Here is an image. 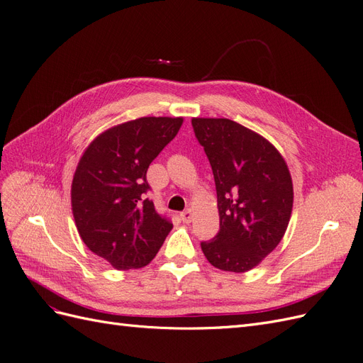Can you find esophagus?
Segmentation results:
<instances>
[{
    "instance_id": "34e87169",
    "label": "esophagus",
    "mask_w": 363,
    "mask_h": 363,
    "mask_svg": "<svg viewBox=\"0 0 363 363\" xmlns=\"http://www.w3.org/2000/svg\"><path fill=\"white\" fill-rule=\"evenodd\" d=\"M192 218H194V213H192L191 208H188V211H184V212L180 213V219H182L184 224L192 223Z\"/></svg>"
}]
</instances>
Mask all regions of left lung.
I'll return each mask as SVG.
<instances>
[{
    "instance_id": "8db88e82",
    "label": "left lung",
    "mask_w": 363,
    "mask_h": 363,
    "mask_svg": "<svg viewBox=\"0 0 363 363\" xmlns=\"http://www.w3.org/2000/svg\"><path fill=\"white\" fill-rule=\"evenodd\" d=\"M211 162L219 232L201 242L221 271L247 272L276 248L286 232L294 186L286 162L268 139L227 118H192Z\"/></svg>"
}]
</instances>
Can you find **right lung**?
Returning <instances> with one entry per match:
<instances>
[{
  "label": "right lung",
  "mask_w": 363,
  "mask_h": 363,
  "mask_svg": "<svg viewBox=\"0 0 363 363\" xmlns=\"http://www.w3.org/2000/svg\"><path fill=\"white\" fill-rule=\"evenodd\" d=\"M183 118L144 116L98 135L71 184L74 221L86 247L127 271L148 265L171 232L147 199V169L179 133Z\"/></svg>",
  "instance_id": "right-lung-1"
}]
</instances>
